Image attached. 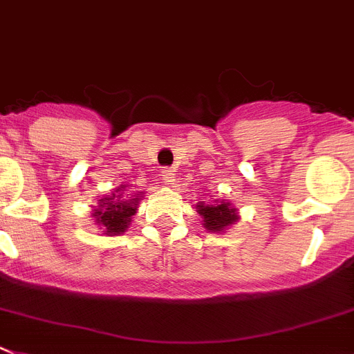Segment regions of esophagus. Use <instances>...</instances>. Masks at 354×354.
<instances>
[{"mask_svg": "<svg viewBox=\"0 0 354 354\" xmlns=\"http://www.w3.org/2000/svg\"><path fill=\"white\" fill-rule=\"evenodd\" d=\"M160 176L167 185H174V180H176V176H174V173L169 169V167H164V169L160 171Z\"/></svg>", "mask_w": 354, "mask_h": 354, "instance_id": "esophagus-1", "label": "esophagus"}]
</instances>
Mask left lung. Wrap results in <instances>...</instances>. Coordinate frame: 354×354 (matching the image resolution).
Listing matches in <instances>:
<instances>
[{"instance_id": "1", "label": "left lung", "mask_w": 354, "mask_h": 354, "mask_svg": "<svg viewBox=\"0 0 354 354\" xmlns=\"http://www.w3.org/2000/svg\"><path fill=\"white\" fill-rule=\"evenodd\" d=\"M197 213L203 218V227L207 232H225L230 225L239 220L237 207L229 201H213V203H204L199 201L196 204Z\"/></svg>"}]
</instances>
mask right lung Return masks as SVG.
Instances as JSON below:
<instances>
[{
  "instance_id": "1",
  "label": "right lung",
  "mask_w": 354,
  "mask_h": 354,
  "mask_svg": "<svg viewBox=\"0 0 354 354\" xmlns=\"http://www.w3.org/2000/svg\"><path fill=\"white\" fill-rule=\"evenodd\" d=\"M141 199L143 192L129 194L127 185H120L110 196H102L97 206H92L91 214L104 236H120L131 225Z\"/></svg>"
}]
</instances>
